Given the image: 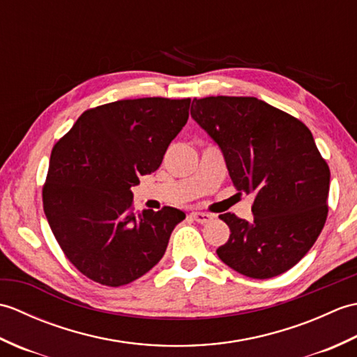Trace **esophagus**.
Instances as JSON below:
<instances>
[{"label":"esophagus","instance_id":"1","mask_svg":"<svg viewBox=\"0 0 357 357\" xmlns=\"http://www.w3.org/2000/svg\"><path fill=\"white\" fill-rule=\"evenodd\" d=\"M190 215H192V218L195 219V221L199 222V224H207L210 221H213V215L204 213V211H192Z\"/></svg>","mask_w":357,"mask_h":357}]
</instances>
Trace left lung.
Here are the masks:
<instances>
[{
    "label": "left lung",
    "instance_id": "1",
    "mask_svg": "<svg viewBox=\"0 0 357 357\" xmlns=\"http://www.w3.org/2000/svg\"><path fill=\"white\" fill-rule=\"evenodd\" d=\"M192 116L221 147L238 193H253V221L219 218L230 238L216 253L253 279L282 275L304 257L328 215L330 169L308 127L253 96L195 98Z\"/></svg>",
    "mask_w": 357,
    "mask_h": 357
}]
</instances>
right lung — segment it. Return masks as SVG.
I'll list each match as a JSON object with an SVG mask.
<instances>
[{"mask_svg": "<svg viewBox=\"0 0 357 357\" xmlns=\"http://www.w3.org/2000/svg\"><path fill=\"white\" fill-rule=\"evenodd\" d=\"M190 98H138L86 110L52 149L43 206L73 267L121 287L161 261L185 215L173 207L135 211L132 185L155 172L188 119Z\"/></svg>", "mask_w": 357, "mask_h": 357, "instance_id": "obj_1", "label": "right lung"}]
</instances>
